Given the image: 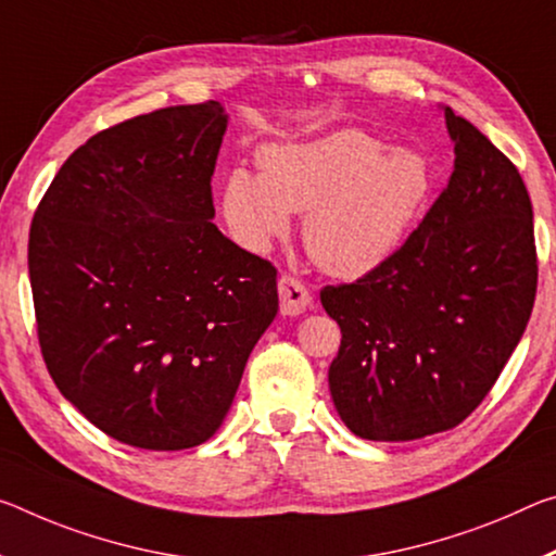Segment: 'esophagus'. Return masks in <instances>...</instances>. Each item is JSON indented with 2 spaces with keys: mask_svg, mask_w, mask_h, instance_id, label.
I'll list each match as a JSON object with an SVG mask.
<instances>
[{
  "mask_svg": "<svg viewBox=\"0 0 556 556\" xmlns=\"http://www.w3.org/2000/svg\"><path fill=\"white\" fill-rule=\"evenodd\" d=\"M277 287H279L281 314L299 316L312 306L309 289H306L304 281H299L294 275H281L279 281H277Z\"/></svg>",
  "mask_w": 556,
  "mask_h": 556,
  "instance_id": "34e87169",
  "label": "esophagus"
}]
</instances>
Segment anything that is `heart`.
Masks as SVG:
<instances>
[{
  "instance_id": "obj_1",
  "label": "heart",
  "mask_w": 556,
  "mask_h": 556,
  "mask_svg": "<svg viewBox=\"0 0 556 556\" xmlns=\"http://www.w3.org/2000/svg\"><path fill=\"white\" fill-rule=\"evenodd\" d=\"M262 173L235 167L223 188V213L237 240L267 247L304 215V247L324 271L361 277L405 242L433 190V167L410 148L366 130L262 148Z\"/></svg>"
}]
</instances>
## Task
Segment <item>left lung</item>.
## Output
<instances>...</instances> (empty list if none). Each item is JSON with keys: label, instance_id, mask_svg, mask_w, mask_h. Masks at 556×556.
<instances>
[{"label": "left lung", "instance_id": "8db88e82", "mask_svg": "<svg viewBox=\"0 0 556 556\" xmlns=\"http://www.w3.org/2000/svg\"><path fill=\"white\" fill-rule=\"evenodd\" d=\"M455 170L389 260L321 289L341 346L333 405L366 440L451 430L490 393L530 321L536 247L530 192L515 163L445 109Z\"/></svg>", "mask_w": 556, "mask_h": 556}]
</instances>
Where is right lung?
<instances>
[{
    "instance_id": "obj_1",
    "label": "right lung",
    "mask_w": 556,
    "mask_h": 556,
    "mask_svg": "<svg viewBox=\"0 0 556 556\" xmlns=\"http://www.w3.org/2000/svg\"><path fill=\"white\" fill-rule=\"evenodd\" d=\"M217 101L88 138L43 192L29 279L56 389L121 443L185 451L223 426L279 309L275 264L217 230Z\"/></svg>"
}]
</instances>
